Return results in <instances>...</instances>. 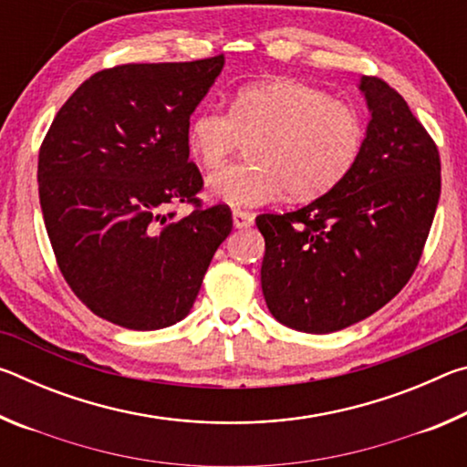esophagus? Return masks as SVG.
Wrapping results in <instances>:
<instances>
[{"mask_svg":"<svg viewBox=\"0 0 467 467\" xmlns=\"http://www.w3.org/2000/svg\"><path fill=\"white\" fill-rule=\"evenodd\" d=\"M233 224L236 228H247L253 224V214L249 212H243V210H234L233 212Z\"/></svg>","mask_w":467,"mask_h":467,"instance_id":"34e87169","label":"esophagus"}]
</instances>
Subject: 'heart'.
<instances>
[{"mask_svg": "<svg viewBox=\"0 0 467 467\" xmlns=\"http://www.w3.org/2000/svg\"><path fill=\"white\" fill-rule=\"evenodd\" d=\"M249 138L247 156L205 181L214 200L257 208L290 193L313 200L350 175L365 144L357 109L329 92L296 80L244 86L231 110L197 109L187 125V146L203 167L223 164Z\"/></svg>", "mask_w": 467, "mask_h": 467, "instance_id": "1", "label": "heart"}]
</instances>
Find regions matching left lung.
Listing matches in <instances>:
<instances>
[{
  "mask_svg": "<svg viewBox=\"0 0 467 467\" xmlns=\"http://www.w3.org/2000/svg\"><path fill=\"white\" fill-rule=\"evenodd\" d=\"M370 119L342 183L286 214H259L262 290L282 326L331 334L367 319L406 286L441 195L439 150L408 102L362 76Z\"/></svg>",
  "mask_w": 467,
  "mask_h": 467,
  "instance_id": "obj_1",
  "label": "left lung"
}]
</instances>
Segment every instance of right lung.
<instances>
[{"mask_svg":"<svg viewBox=\"0 0 467 467\" xmlns=\"http://www.w3.org/2000/svg\"><path fill=\"white\" fill-rule=\"evenodd\" d=\"M224 57L130 63L88 78L59 109L38 152V197L69 288L117 326L152 331L192 311L208 265L233 231L224 203H197L187 125Z\"/></svg>","mask_w":467,"mask_h":467,"instance_id":"add662e5","label":"right lung"}]
</instances>
